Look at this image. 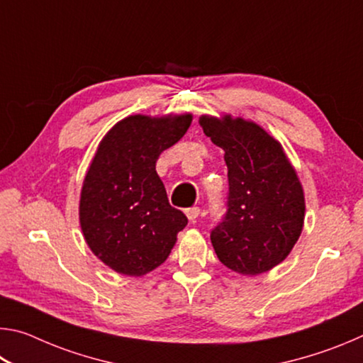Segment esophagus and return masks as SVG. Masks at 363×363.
<instances>
[{
    "label": "esophagus",
    "mask_w": 363,
    "mask_h": 363,
    "mask_svg": "<svg viewBox=\"0 0 363 363\" xmlns=\"http://www.w3.org/2000/svg\"><path fill=\"white\" fill-rule=\"evenodd\" d=\"M186 216L189 218L190 223H194V220H196V218L200 216V208L199 206H190L186 210Z\"/></svg>",
    "instance_id": "obj_1"
}]
</instances>
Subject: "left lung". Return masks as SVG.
I'll return each mask as SVG.
<instances>
[{
  "label": "left lung",
  "mask_w": 363,
  "mask_h": 363,
  "mask_svg": "<svg viewBox=\"0 0 363 363\" xmlns=\"http://www.w3.org/2000/svg\"><path fill=\"white\" fill-rule=\"evenodd\" d=\"M200 125L225 152V214L211 230L219 261L256 275L290 255L304 223V194L280 144L255 123L201 116Z\"/></svg>",
  "instance_id": "obj_1"
}]
</instances>
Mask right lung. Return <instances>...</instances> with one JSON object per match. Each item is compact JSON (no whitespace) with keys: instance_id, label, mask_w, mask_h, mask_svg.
Masks as SVG:
<instances>
[{"instance_id":"right-lung-1","label":"right lung","mask_w":363,"mask_h":363,"mask_svg":"<svg viewBox=\"0 0 363 363\" xmlns=\"http://www.w3.org/2000/svg\"><path fill=\"white\" fill-rule=\"evenodd\" d=\"M192 116L134 115L110 130L84 177L79 223L86 243L110 269L144 275L167 261L187 216L168 201L157 160Z\"/></svg>"}]
</instances>
